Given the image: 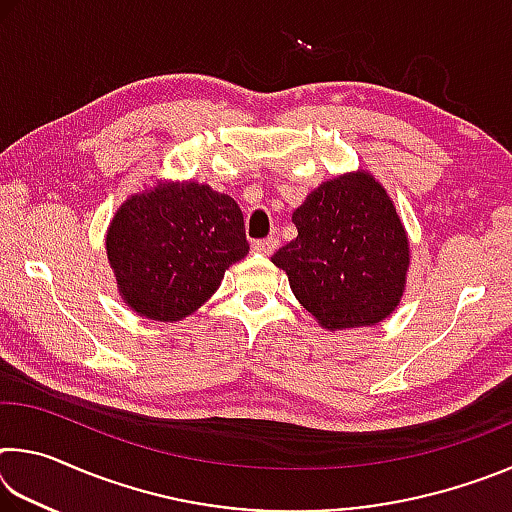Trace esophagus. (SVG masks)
I'll list each match as a JSON object with an SVG mask.
<instances>
[{"label": "esophagus", "instance_id": "esophagus-1", "mask_svg": "<svg viewBox=\"0 0 512 512\" xmlns=\"http://www.w3.org/2000/svg\"><path fill=\"white\" fill-rule=\"evenodd\" d=\"M277 246H280V241H277L275 237H268V239H257L253 241V250L259 255H273Z\"/></svg>", "mask_w": 512, "mask_h": 512}]
</instances>
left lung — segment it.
I'll use <instances>...</instances> for the list:
<instances>
[{
  "label": "left lung",
  "mask_w": 512,
  "mask_h": 512,
  "mask_svg": "<svg viewBox=\"0 0 512 512\" xmlns=\"http://www.w3.org/2000/svg\"><path fill=\"white\" fill-rule=\"evenodd\" d=\"M291 219L298 237L271 259L320 325L332 332L368 327L393 314L409 271V239L370 173L327 180Z\"/></svg>",
  "instance_id": "left-lung-1"
}]
</instances>
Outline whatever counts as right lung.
Instances as JSON below:
<instances>
[{
	"mask_svg": "<svg viewBox=\"0 0 512 512\" xmlns=\"http://www.w3.org/2000/svg\"><path fill=\"white\" fill-rule=\"evenodd\" d=\"M106 250L126 305L171 323L194 314L246 257L244 214L207 185L162 183L119 207Z\"/></svg>",
	"mask_w": 512,
	"mask_h": 512,
	"instance_id": "add662e5",
	"label": "right lung"
}]
</instances>
